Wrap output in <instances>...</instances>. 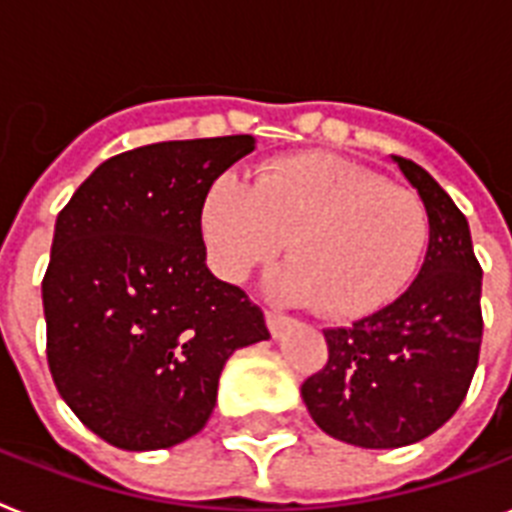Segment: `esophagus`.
<instances>
[{"mask_svg": "<svg viewBox=\"0 0 512 512\" xmlns=\"http://www.w3.org/2000/svg\"><path fill=\"white\" fill-rule=\"evenodd\" d=\"M265 318H268V328L273 336L284 334V328L292 323V318H289V315L276 313V310H268V313H265Z\"/></svg>", "mask_w": 512, "mask_h": 512, "instance_id": "obj_1", "label": "esophagus"}]
</instances>
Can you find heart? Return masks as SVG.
Returning a JSON list of instances; mask_svg holds the SVG:
<instances>
[{
  "label": "heart",
  "mask_w": 512,
  "mask_h": 512,
  "mask_svg": "<svg viewBox=\"0 0 512 512\" xmlns=\"http://www.w3.org/2000/svg\"><path fill=\"white\" fill-rule=\"evenodd\" d=\"M202 242L215 276L239 284L284 249L278 297L363 318L402 294L429 244V210L415 191L331 155L260 165L252 184L220 176L202 202Z\"/></svg>",
  "instance_id": "obj_1"
}]
</instances>
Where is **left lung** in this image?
Masks as SVG:
<instances>
[{
  "mask_svg": "<svg viewBox=\"0 0 512 512\" xmlns=\"http://www.w3.org/2000/svg\"><path fill=\"white\" fill-rule=\"evenodd\" d=\"M392 160L429 210L421 273L392 305L326 328L328 363L302 384L313 421L368 450L405 447L442 429L468 394L484 334L468 220L421 165Z\"/></svg>",
  "mask_w": 512,
  "mask_h": 512,
  "instance_id": "1",
  "label": "left lung"
}]
</instances>
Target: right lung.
<instances>
[{"mask_svg": "<svg viewBox=\"0 0 512 512\" xmlns=\"http://www.w3.org/2000/svg\"><path fill=\"white\" fill-rule=\"evenodd\" d=\"M255 139L160 141L110 157L57 215L41 281L47 363L73 413L120 450L205 429L223 365L263 310L205 265L202 202Z\"/></svg>", "mask_w": 512, "mask_h": 512, "instance_id": "1", "label": "right lung"}]
</instances>
